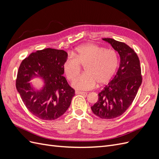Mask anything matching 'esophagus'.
<instances>
[{"instance_id":"34e87169","label":"esophagus","mask_w":159,"mask_h":159,"mask_svg":"<svg viewBox=\"0 0 159 159\" xmlns=\"http://www.w3.org/2000/svg\"><path fill=\"white\" fill-rule=\"evenodd\" d=\"M75 94L78 95H87L88 93L86 92H84V91H75Z\"/></svg>"}]
</instances>
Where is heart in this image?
<instances>
[{
	"mask_svg": "<svg viewBox=\"0 0 159 159\" xmlns=\"http://www.w3.org/2000/svg\"><path fill=\"white\" fill-rule=\"evenodd\" d=\"M81 65L85 73L74 80L72 86L79 90H89L97 84H107L116 74L119 66L118 53L115 50L94 44L76 48L64 62V71L69 80H73L80 73Z\"/></svg>",
	"mask_w": 159,
	"mask_h": 159,
	"instance_id": "1",
	"label": "heart"
}]
</instances>
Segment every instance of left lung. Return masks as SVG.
<instances>
[{
    "label": "left lung",
    "mask_w": 159,
    "mask_h": 159,
    "mask_svg": "<svg viewBox=\"0 0 159 159\" xmlns=\"http://www.w3.org/2000/svg\"><path fill=\"white\" fill-rule=\"evenodd\" d=\"M103 40L118 52L121 63L116 75L99 93L98 102L91 108L98 117L112 119L124 113L131 105L143 79L140 61L133 48L112 38Z\"/></svg>",
    "instance_id": "left-lung-1"
}]
</instances>
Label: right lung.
Listing matches in <instances>:
<instances>
[{"label":"right lung","instance_id":"obj_1","mask_svg":"<svg viewBox=\"0 0 159 159\" xmlns=\"http://www.w3.org/2000/svg\"><path fill=\"white\" fill-rule=\"evenodd\" d=\"M67 57L68 53L63 50L45 48L32 52L21 62L16 87L27 109L38 118L56 119L70 107L75 90L62 75ZM35 75L45 81V88L39 92L34 91L28 83Z\"/></svg>","mask_w":159,"mask_h":159}]
</instances>
